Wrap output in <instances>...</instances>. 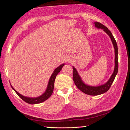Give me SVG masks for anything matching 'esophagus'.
<instances>
[{
  "mask_svg": "<svg viewBox=\"0 0 130 130\" xmlns=\"http://www.w3.org/2000/svg\"><path fill=\"white\" fill-rule=\"evenodd\" d=\"M72 59L70 58V57H68V58H67V61L68 62H70V61H72Z\"/></svg>",
  "mask_w": 130,
  "mask_h": 130,
  "instance_id": "1",
  "label": "esophagus"
}]
</instances>
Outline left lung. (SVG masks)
<instances>
[{"mask_svg": "<svg viewBox=\"0 0 130 130\" xmlns=\"http://www.w3.org/2000/svg\"><path fill=\"white\" fill-rule=\"evenodd\" d=\"M94 24V26L98 28H101L103 29L104 32H106L108 36L111 38L112 42L114 49H115V68L113 72V73L112 74L111 76L107 82L105 84L101 85H98V86H91V85H87L85 84L81 79L80 76L79 75L77 70L74 67H73V79L74 82V84L76 85V87L82 91L84 93L88 94V95L92 96H96L99 95V94H103L108 91V89L111 87L112 84L115 78L118 73V45L116 43V42L111 32L108 29L107 27L102 25V23L98 22H95L93 23Z\"/></svg>", "mask_w": 130, "mask_h": 130, "instance_id": "obj_1", "label": "left lung"}]
</instances>
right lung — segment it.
Here are the masks:
<instances>
[{
  "instance_id": "1",
  "label": "right lung",
  "mask_w": 130,
  "mask_h": 130,
  "mask_svg": "<svg viewBox=\"0 0 130 130\" xmlns=\"http://www.w3.org/2000/svg\"><path fill=\"white\" fill-rule=\"evenodd\" d=\"M64 63H62L59 67H57L56 69H55L53 72L52 74L51 75V77L48 82V84L46 88V89L45 91V92L41 94V96L37 97V98H28V97L24 96L22 95L21 94L18 93L16 90H15L12 86L11 85V87L12 88V89L16 92V93L18 95L20 98L22 99L23 101H25V102L28 103V104H39V103H41L43 102H45V100H46L47 99H49L50 96H51L53 92L54 89V81L55 79L56 78V76L57 74L59 73V72H60V70L62 69V68L64 66Z\"/></svg>"
}]
</instances>
